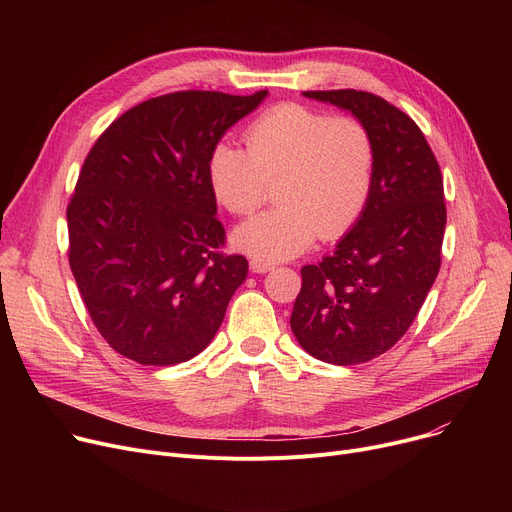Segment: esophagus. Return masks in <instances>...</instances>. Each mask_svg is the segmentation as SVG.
I'll return each instance as SVG.
<instances>
[{
	"instance_id": "34e87169",
	"label": "esophagus",
	"mask_w": 512,
	"mask_h": 512,
	"mask_svg": "<svg viewBox=\"0 0 512 512\" xmlns=\"http://www.w3.org/2000/svg\"><path fill=\"white\" fill-rule=\"evenodd\" d=\"M270 270H274V263L261 261V259H251V272H255V274H265V272H270Z\"/></svg>"
}]
</instances>
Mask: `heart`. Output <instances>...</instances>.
I'll return each instance as SVG.
<instances>
[{
	"instance_id": "1",
	"label": "heart",
	"mask_w": 512,
	"mask_h": 512,
	"mask_svg": "<svg viewBox=\"0 0 512 512\" xmlns=\"http://www.w3.org/2000/svg\"><path fill=\"white\" fill-rule=\"evenodd\" d=\"M211 191L230 213L259 207L276 182L280 207L240 224L234 247L261 261H284L307 251L317 234L342 236L367 205L373 184V143L351 118L286 103L247 130V151L220 143L209 153Z\"/></svg>"
}]
</instances>
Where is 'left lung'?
Wrapping results in <instances>:
<instances>
[{"instance_id":"8db88e82","label":"left lung","mask_w":512,"mask_h":512,"mask_svg":"<svg viewBox=\"0 0 512 512\" xmlns=\"http://www.w3.org/2000/svg\"><path fill=\"white\" fill-rule=\"evenodd\" d=\"M351 112L373 143V184L361 218L317 265L290 315L294 338L324 363L357 365L405 336L440 272L444 182L419 126L386 99L355 89L305 91Z\"/></svg>"}]
</instances>
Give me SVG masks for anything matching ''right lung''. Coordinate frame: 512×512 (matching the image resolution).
<instances>
[{
	"mask_svg": "<svg viewBox=\"0 0 512 512\" xmlns=\"http://www.w3.org/2000/svg\"><path fill=\"white\" fill-rule=\"evenodd\" d=\"M267 97L180 91L134 105L97 139L70 199V270L116 353L166 367L220 330L249 263L222 255L207 161Z\"/></svg>",
	"mask_w": 512,
	"mask_h": 512,
	"instance_id": "1",
	"label": "right lung"
}]
</instances>
